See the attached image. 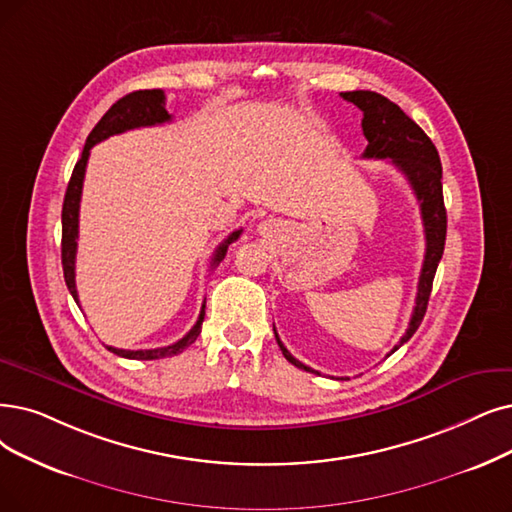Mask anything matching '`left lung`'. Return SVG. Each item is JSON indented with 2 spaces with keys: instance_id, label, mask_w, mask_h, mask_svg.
<instances>
[{
  "instance_id": "obj_1",
  "label": "left lung",
  "mask_w": 512,
  "mask_h": 512,
  "mask_svg": "<svg viewBox=\"0 0 512 512\" xmlns=\"http://www.w3.org/2000/svg\"><path fill=\"white\" fill-rule=\"evenodd\" d=\"M344 100L353 102L355 107L363 111L361 128L363 136L367 138V147L363 157L365 159H391L393 166L410 182L418 201H420V212H422V224H424V235H426V254L422 262V271L418 279V294H416V306L407 325L405 334L401 336L399 344L388 353L391 357L399 346H403L410 340L416 330L420 327L428 298H431L433 290V279L439 267V260L443 256V245H445V233H447V214L443 206V170H441V159L433 145V140L424 134V130L416 124L414 119L407 117L395 102L388 100L382 94L370 92V90H355V92H342ZM275 338L283 357L288 359L292 365L300 367L304 372H315L309 365L300 363L288 349H285L283 342L277 336V330L273 327ZM319 374V372H315Z\"/></svg>"
}]
</instances>
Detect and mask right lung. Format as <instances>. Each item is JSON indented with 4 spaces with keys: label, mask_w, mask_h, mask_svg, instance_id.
<instances>
[{
    "label": "right lung",
    "mask_w": 512,
    "mask_h": 512,
    "mask_svg": "<svg viewBox=\"0 0 512 512\" xmlns=\"http://www.w3.org/2000/svg\"><path fill=\"white\" fill-rule=\"evenodd\" d=\"M172 115L166 111V94L163 90H138L132 94H126L124 98H119L115 105L102 115V119L94 126L90 132L86 147L81 151L79 161L75 163L69 187L65 193V203H63V245H60V252H63V271H65V281L67 288L73 296L75 302L77 298V288H75V254H77V235H79V201H81V189H84V176H86V166H88V157L90 149L96 145V142L105 140L109 136L128 132L134 128H147V126H161L170 121ZM241 235L239 231H233L227 239H224L218 250L212 258V267L224 258L227 254V248L237 241ZM203 317H206V304H201V313L197 317V323L187 332V336H182L178 342L170 346H161V349H147V351H126V349H115V346H107V349L119 357L126 359H161V357H172L178 355L191 346L197 336L201 334V323Z\"/></svg>",
    "instance_id": "add662e5"
}]
</instances>
